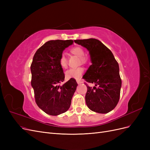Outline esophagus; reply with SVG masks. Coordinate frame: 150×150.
<instances>
[{
	"mask_svg": "<svg viewBox=\"0 0 150 150\" xmlns=\"http://www.w3.org/2000/svg\"><path fill=\"white\" fill-rule=\"evenodd\" d=\"M76 81H77V83H78V84H81V80H80V79H77V80H76Z\"/></svg>",
	"mask_w": 150,
	"mask_h": 150,
	"instance_id": "1",
	"label": "esophagus"
}]
</instances>
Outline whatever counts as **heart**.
Returning <instances> with one entry per match:
<instances>
[{
    "label": "heart",
    "mask_w": 150,
    "mask_h": 150,
    "mask_svg": "<svg viewBox=\"0 0 150 150\" xmlns=\"http://www.w3.org/2000/svg\"><path fill=\"white\" fill-rule=\"evenodd\" d=\"M71 52L72 54H74L78 57H80L81 62L85 64L87 62L88 59L84 57L85 52L83 48L80 47L76 46L72 47L71 49ZM59 64L60 66L63 68V69H66L67 67V58L65 56L64 54H62L59 59ZM84 72V68L82 67H78L76 68H71L66 71V76L68 79L70 78H74V79H79L81 76H82Z\"/></svg>",
    "instance_id": "1"
}]
</instances>
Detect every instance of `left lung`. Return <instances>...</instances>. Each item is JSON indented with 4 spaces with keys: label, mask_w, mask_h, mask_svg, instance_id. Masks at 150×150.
Instances as JSON below:
<instances>
[{
    "label": "left lung",
    "mask_w": 150,
    "mask_h": 150,
    "mask_svg": "<svg viewBox=\"0 0 150 150\" xmlns=\"http://www.w3.org/2000/svg\"><path fill=\"white\" fill-rule=\"evenodd\" d=\"M75 43L88 49L91 65L83 78L94 84L87 86L85 99L91 110L105 114L112 111L119 101L121 88L119 64L112 52L98 39L75 40Z\"/></svg>",
    "instance_id": "left-lung-1"
}]
</instances>
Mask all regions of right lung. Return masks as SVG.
Instances as JSON below:
<instances>
[{
  "mask_svg": "<svg viewBox=\"0 0 150 150\" xmlns=\"http://www.w3.org/2000/svg\"><path fill=\"white\" fill-rule=\"evenodd\" d=\"M73 43L72 40H51L35 53L30 66L31 85L36 104L47 114L57 116L67 111L78 84L71 78L61 85L65 76L59 64L64 50Z\"/></svg>",
  "mask_w": 150,
  "mask_h": 150,
  "instance_id": "right-lung-1",
  "label": "right lung"
}]
</instances>
